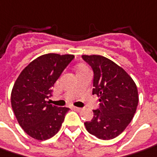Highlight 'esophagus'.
<instances>
[{"instance_id":"esophagus-1","label":"esophagus","mask_w":157,"mask_h":157,"mask_svg":"<svg viewBox=\"0 0 157 157\" xmlns=\"http://www.w3.org/2000/svg\"><path fill=\"white\" fill-rule=\"evenodd\" d=\"M72 109L75 110V111H76V112H80V111H81V108H80V107H76V106H73Z\"/></svg>"}]
</instances>
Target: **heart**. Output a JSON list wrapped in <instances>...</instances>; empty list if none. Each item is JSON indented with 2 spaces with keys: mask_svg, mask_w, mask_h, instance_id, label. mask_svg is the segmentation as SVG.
<instances>
[{
  "mask_svg": "<svg viewBox=\"0 0 157 157\" xmlns=\"http://www.w3.org/2000/svg\"><path fill=\"white\" fill-rule=\"evenodd\" d=\"M86 68V66H84V65H79L78 67H77V69H76V71H79V70H82L83 69H85Z\"/></svg>",
  "mask_w": 157,
  "mask_h": 157,
  "instance_id": "heart-1",
  "label": "heart"
}]
</instances>
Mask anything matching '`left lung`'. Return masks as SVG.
<instances>
[{
  "label": "left lung",
  "mask_w": 157,
  "mask_h": 157,
  "mask_svg": "<svg viewBox=\"0 0 157 157\" xmlns=\"http://www.w3.org/2000/svg\"><path fill=\"white\" fill-rule=\"evenodd\" d=\"M82 57L94 72L93 94L100 97V105L93 110L92 120L84 124L97 138L113 139L124 131L134 117L138 104L137 86L121 67L105 56Z\"/></svg>",
  "instance_id": "obj_1"
}]
</instances>
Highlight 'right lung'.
Segmentation results:
<instances>
[{
  "label": "right lung",
  "instance_id": "obj_1",
  "mask_svg": "<svg viewBox=\"0 0 157 157\" xmlns=\"http://www.w3.org/2000/svg\"><path fill=\"white\" fill-rule=\"evenodd\" d=\"M74 55L49 53L25 67L11 93L12 108L24 132L37 140H46L60 130L68 107L50 104L52 87Z\"/></svg>",
  "mask_w": 157,
  "mask_h": 157
}]
</instances>
